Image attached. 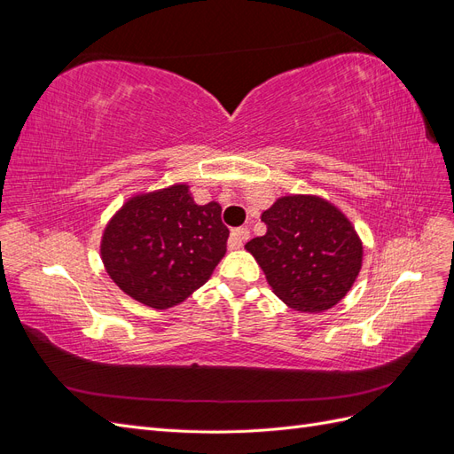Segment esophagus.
<instances>
[{"instance_id": "34e87169", "label": "esophagus", "mask_w": 454, "mask_h": 454, "mask_svg": "<svg viewBox=\"0 0 454 454\" xmlns=\"http://www.w3.org/2000/svg\"><path fill=\"white\" fill-rule=\"evenodd\" d=\"M250 239V231L246 227H239V229H232L231 231V237H229V248L231 250H239L240 246Z\"/></svg>"}]
</instances>
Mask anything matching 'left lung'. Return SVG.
Instances as JSON below:
<instances>
[{
  "instance_id": "obj_1",
  "label": "left lung",
  "mask_w": 454,
  "mask_h": 454,
  "mask_svg": "<svg viewBox=\"0 0 454 454\" xmlns=\"http://www.w3.org/2000/svg\"><path fill=\"white\" fill-rule=\"evenodd\" d=\"M263 237L246 244L274 295L301 312H322L348 294L364 246L337 206L316 195H286L261 214Z\"/></svg>"
}]
</instances>
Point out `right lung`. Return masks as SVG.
Returning <instances> with one entry per match:
<instances>
[{
    "instance_id": "obj_1",
    "label": "right lung",
    "mask_w": 454,
    "mask_h": 454,
    "mask_svg": "<svg viewBox=\"0 0 454 454\" xmlns=\"http://www.w3.org/2000/svg\"><path fill=\"white\" fill-rule=\"evenodd\" d=\"M229 229L217 202L197 204L176 184L129 199L104 229V267L122 292L151 309L180 305L212 277Z\"/></svg>"
}]
</instances>
